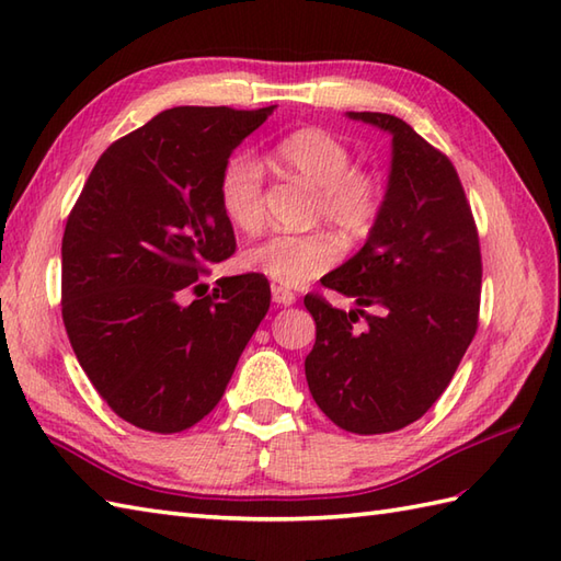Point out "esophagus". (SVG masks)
<instances>
[{"mask_svg": "<svg viewBox=\"0 0 561 561\" xmlns=\"http://www.w3.org/2000/svg\"><path fill=\"white\" fill-rule=\"evenodd\" d=\"M272 301L277 304V306H291L296 301V296L287 287H277V284H274V287H272Z\"/></svg>", "mask_w": 561, "mask_h": 561, "instance_id": "obj_1", "label": "esophagus"}]
</instances>
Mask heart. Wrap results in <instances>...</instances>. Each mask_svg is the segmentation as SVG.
<instances>
[{"label": "heart", "instance_id": "heart-1", "mask_svg": "<svg viewBox=\"0 0 561 561\" xmlns=\"http://www.w3.org/2000/svg\"><path fill=\"white\" fill-rule=\"evenodd\" d=\"M274 159L284 171L313 185L316 219L330 221L347 241H366L383 217L380 178L354 165L352 149L328 129L304 127L277 141ZM219 207L236 229L255 231L265 221V171L250 153H236L219 173ZM340 241L325 229L272 233L245 248L243 265L282 287H304L335 265Z\"/></svg>", "mask_w": 561, "mask_h": 561}]
</instances>
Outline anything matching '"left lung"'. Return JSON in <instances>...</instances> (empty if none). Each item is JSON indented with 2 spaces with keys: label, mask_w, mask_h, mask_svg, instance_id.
<instances>
[{
  "label": "left lung",
  "mask_w": 561,
  "mask_h": 561,
  "mask_svg": "<svg viewBox=\"0 0 561 561\" xmlns=\"http://www.w3.org/2000/svg\"><path fill=\"white\" fill-rule=\"evenodd\" d=\"M350 117L392 135L390 181L376 231L320 279L359 308L347 313L306 294L316 320L306 380L330 422L371 436L416 422L448 388L478 332L482 255L470 202L446 153L396 115Z\"/></svg>",
  "instance_id": "8db88e82"
}]
</instances>
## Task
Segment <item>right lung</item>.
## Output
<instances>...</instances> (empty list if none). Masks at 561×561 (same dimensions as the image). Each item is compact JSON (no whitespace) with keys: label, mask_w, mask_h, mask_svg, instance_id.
<instances>
[{"label":"right lung","mask_w":561,"mask_h":561,"mask_svg":"<svg viewBox=\"0 0 561 561\" xmlns=\"http://www.w3.org/2000/svg\"><path fill=\"white\" fill-rule=\"evenodd\" d=\"M181 105L101 153L62 236V320L108 408L153 434H178L217 408L270 308L257 272L202 274L233 255L219 207L231 151L272 115ZM185 293L198 299L183 305Z\"/></svg>","instance_id":"1"}]
</instances>
